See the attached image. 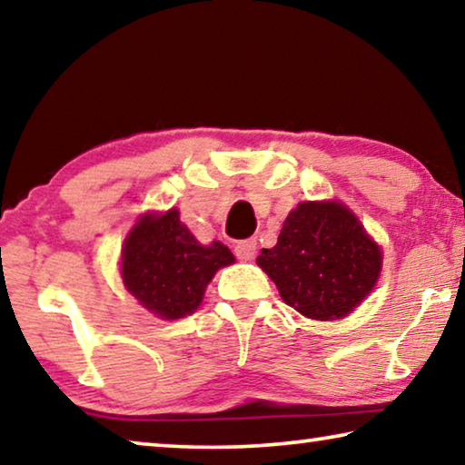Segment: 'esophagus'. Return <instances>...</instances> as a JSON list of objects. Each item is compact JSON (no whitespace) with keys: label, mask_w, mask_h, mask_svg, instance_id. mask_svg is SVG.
<instances>
[{"label":"esophagus","mask_w":465,"mask_h":465,"mask_svg":"<svg viewBox=\"0 0 465 465\" xmlns=\"http://www.w3.org/2000/svg\"><path fill=\"white\" fill-rule=\"evenodd\" d=\"M235 256L240 258V261H252V258L256 256V240H242L235 243Z\"/></svg>","instance_id":"obj_1"}]
</instances>
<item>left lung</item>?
Segmentation results:
<instances>
[{
    "mask_svg": "<svg viewBox=\"0 0 465 465\" xmlns=\"http://www.w3.org/2000/svg\"><path fill=\"white\" fill-rule=\"evenodd\" d=\"M282 302L312 320H341L371 293L381 272V248L338 201L299 203L277 246L256 258Z\"/></svg>",
    "mask_w": 465,
    "mask_h": 465,
    "instance_id": "8db88e82",
    "label": "left lung"
}]
</instances>
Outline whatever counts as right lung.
<instances>
[{"mask_svg":"<svg viewBox=\"0 0 465 465\" xmlns=\"http://www.w3.org/2000/svg\"><path fill=\"white\" fill-rule=\"evenodd\" d=\"M233 262L230 248L222 242L203 246L180 222L178 209H170L133 225L123 246L121 277L145 310L178 320L199 308L209 281Z\"/></svg>","mask_w":465,"mask_h":465,"instance_id":"right-lung-1","label":"right lung"}]
</instances>
